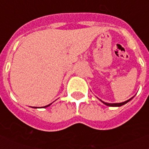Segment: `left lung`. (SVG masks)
Listing matches in <instances>:
<instances>
[{
	"mask_svg": "<svg viewBox=\"0 0 149 149\" xmlns=\"http://www.w3.org/2000/svg\"><path fill=\"white\" fill-rule=\"evenodd\" d=\"M133 97H132L131 99H129V100H126V101L122 102V103H115V104H110V103H106V102L102 101L101 100H100L102 103H104V104H105V105H107V106H109V107H120V106H122V105H124V104H127V102L130 101V100H132Z\"/></svg>",
	"mask_w": 149,
	"mask_h": 149,
	"instance_id": "left-lung-1",
	"label": "left lung"
}]
</instances>
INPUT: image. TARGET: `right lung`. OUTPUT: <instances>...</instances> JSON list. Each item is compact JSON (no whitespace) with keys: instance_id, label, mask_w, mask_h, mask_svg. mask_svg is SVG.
I'll return each instance as SVG.
<instances>
[{"instance_id":"obj_1","label":"right lung","mask_w":149,"mask_h":149,"mask_svg":"<svg viewBox=\"0 0 149 149\" xmlns=\"http://www.w3.org/2000/svg\"><path fill=\"white\" fill-rule=\"evenodd\" d=\"M50 105H51V104H49V105H47V106H45V107H47L50 106ZM34 108H37V107H34Z\"/></svg>"}]
</instances>
